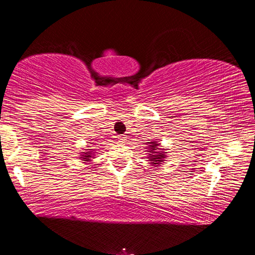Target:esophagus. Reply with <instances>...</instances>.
I'll list each match as a JSON object with an SVG mask.
<instances>
[{
	"label": "esophagus",
	"instance_id": "esophagus-1",
	"mask_svg": "<svg viewBox=\"0 0 255 255\" xmlns=\"http://www.w3.org/2000/svg\"><path fill=\"white\" fill-rule=\"evenodd\" d=\"M126 135H122V136H119L118 137V139H119V143H125V141H126Z\"/></svg>",
	"mask_w": 255,
	"mask_h": 255
}]
</instances>
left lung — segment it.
Masks as SVG:
<instances>
[{
  "instance_id": "1",
  "label": "left lung",
  "mask_w": 255,
  "mask_h": 255,
  "mask_svg": "<svg viewBox=\"0 0 255 255\" xmlns=\"http://www.w3.org/2000/svg\"><path fill=\"white\" fill-rule=\"evenodd\" d=\"M158 146L159 144L154 140L149 141L148 143V152H149L148 158L152 165H159V164H162V162L164 161V158L166 157L165 156L166 152H163V149L162 152H159Z\"/></svg>"
}]
</instances>
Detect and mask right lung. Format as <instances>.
<instances>
[{"mask_svg": "<svg viewBox=\"0 0 255 255\" xmlns=\"http://www.w3.org/2000/svg\"><path fill=\"white\" fill-rule=\"evenodd\" d=\"M83 154H82V158H83V161L85 162H89L90 159H91V157H93V149L90 150V152H82Z\"/></svg>", "mask_w": 255, "mask_h": 255, "instance_id": "obj_1", "label": "right lung"}]
</instances>
